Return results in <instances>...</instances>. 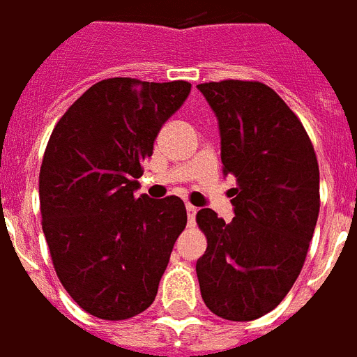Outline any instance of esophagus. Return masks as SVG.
Listing matches in <instances>:
<instances>
[{
	"mask_svg": "<svg viewBox=\"0 0 357 357\" xmlns=\"http://www.w3.org/2000/svg\"><path fill=\"white\" fill-rule=\"evenodd\" d=\"M186 213H188V221H190V225L195 223L197 206H193V204H186Z\"/></svg>",
	"mask_w": 357,
	"mask_h": 357,
	"instance_id": "1",
	"label": "esophagus"
}]
</instances>
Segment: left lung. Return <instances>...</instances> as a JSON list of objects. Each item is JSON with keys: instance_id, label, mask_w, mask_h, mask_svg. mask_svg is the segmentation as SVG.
I'll use <instances>...</instances> for the list:
<instances>
[{"instance_id": "left-lung-1", "label": "left lung", "mask_w": 357, "mask_h": 357, "mask_svg": "<svg viewBox=\"0 0 357 357\" xmlns=\"http://www.w3.org/2000/svg\"><path fill=\"white\" fill-rule=\"evenodd\" d=\"M215 114L236 218L197 213L206 252L197 259L204 304L227 321L275 310L301 275L319 218V164L301 119L261 82L199 84Z\"/></svg>"}]
</instances>
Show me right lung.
Here are the masks:
<instances>
[{
  "mask_svg": "<svg viewBox=\"0 0 357 357\" xmlns=\"http://www.w3.org/2000/svg\"><path fill=\"white\" fill-rule=\"evenodd\" d=\"M192 84L114 77L77 99L40 167L42 230L62 286L93 317L123 321L155 301L188 221L178 197H136L142 162Z\"/></svg>",
  "mask_w": 357,
  "mask_h": 357,
  "instance_id": "right-lung-1",
  "label": "right lung"
}]
</instances>
